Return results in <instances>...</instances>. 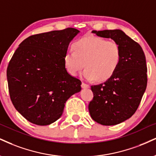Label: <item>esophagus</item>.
I'll return each mask as SVG.
<instances>
[{
    "label": "esophagus",
    "mask_w": 156,
    "mask_h": 156,
    "mask_svg": "<svg viewBox=\"0 0 156 156\" xmlns=\"http://www.w3.org/2000/svg\"><path fill=\"white\" fill-rule=\"evenodd\" d=\"M81 86H82V88H83V89H88V88H89V84H86L85 83H82Z\"/></svg>",
    "instance_id": "1"
}]
</instances>
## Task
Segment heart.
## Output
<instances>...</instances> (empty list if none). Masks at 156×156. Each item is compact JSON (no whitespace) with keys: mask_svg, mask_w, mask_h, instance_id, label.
<instances>
[{"mask_svg":"<svg viewBox=\"0 0 156 156\" xmlns=\"http://www.w3.org/2000/svg\"><path fill=\"white\" fill-rule=\"evenodd\" d=\"M74 51L65 56V65L72 76H76L84 66L83 76L88 80L105 81L115 74L121 60V49L114 41L100 37H85L73 45Z\"/></svg>","mask_w":156,"mask_h":156,"instance_id":"b5f03b06","label":"heart"}]
</instances>
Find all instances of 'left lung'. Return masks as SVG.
I'll use <instances>...</instances> for the list:
<instances>
[{
  "instance_id": "1",
  "label": "left lung",
  "mask_w": 156,
  "mask_h": 156,
  "mask_svg": "<svg viewBox=\"0 0 156 156\" xmlns=\"http://www.w3.org/2000/svg\"><path fill=\"white\" fill-rule=\"evenodd\" d=\"M97 36L119 44L121 60L115 74L105 83L91 86L89 110L94 121L113 126L129 119L137 110L147 87V65L140 45L121 30H92Z\"/></svg>"
}]
</instances>
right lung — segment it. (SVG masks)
I'll use <instances>...</instances> for the list:
<instances>
[{"mask_svg":"<svg viewBox=\"0 0 156 156\" xmlns=\"http://www.w3.org/2000/svg\"><path fill=\"white\" fill-rule=\"evenodd\" d=\"M80 33L75 28L28 37L7 68L11 100L28 121L39 126L55 122L65 103L81 90V81L65 68V56L70 41Z\"/></svg>","mask_w":156,"mask_h":156,"instance_id":"right-lung-1","label":"right lung"}]
</instances>
